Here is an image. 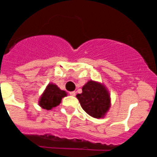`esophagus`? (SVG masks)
Returning <instances> with one entry per match:
<instances>
[{"label": "esophagus", "mask_w": 157, "mask_h": 157, "mask_svg": "<svg viewBox=\"0 0 157 157\" xmlns=\"http://www.w3.org/2000/svg\"><path fill=\"white\" fill-rule=\"evenodd\" d=\"M69 95H71V96H73V97H74V96H76V92H74V91H73V92H70V93H69Z\"/></svg>", "instance_id": "obj_1"}]
</instances>
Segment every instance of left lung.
<instances>
[{"instance_id":"8db88e82","label":"left lung","mask_w":157,"mask_h":157,"mask_svg":"<svg viewBox=\"0 0 157 157\" xmlns=\"http://www.w3.org/2000/svg\"><path fill=\"white\" fill-rule=\"evenodd\" d=\"M82 109L91 117L101 118L110 107V97L104 85L89 81L82 88V93L76 95Z\"/></svg>"}]
</instances>
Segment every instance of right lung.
<instances>
[{
	"label": "right lung",
	"mask_w": 157,
	"mask_h": 157,
	"mask_svg": "<svg viewBox=\"0 0 157 157\" xmlns=\"http://www.w3.org/2000/svg\"><path fill=\"white\" fill-rule=\"evenodd\" d=\"M66 95L67 93L64 91L60 90L56 85L49 84L46 88L44 93L42 94L39 101V105L43 109L50 110L52 108L59 105L61 99Z\"/></svg>",
	"instance_id": "add662e5"
}]
</instances>
